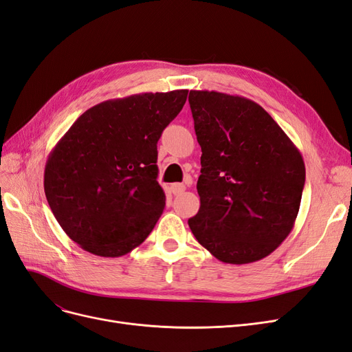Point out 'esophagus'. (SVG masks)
Returning a JSON list of instances; mask_svg holds the SVG:
<instances>
[{
    "instance_id": "1",
    "label": "esophagus",
    "mask_w": 352,
    "mask_h": 352,
    "mask_svg": "<svg viewBox=\"0 0 352 352\" xmlns=\"http://www.w3.org/2000/svg\"><path fill=\"white\" fill-rule=\"evenodd\" d=\"M170 189H172L173 195H180V194H182V192H185L186 186H185L184 184H173L172 186H170Z\"/></svg>"
}]
</instances>
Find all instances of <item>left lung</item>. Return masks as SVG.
Wrapping results in <instances>:
<instances>
[{"label": "left lung", "mask_w": 352, "mask_h": 352, "mask_svg": "<svg viewBox=\"0 0 352 352\" xmlns=\"http://www.w3.org/2000/svg\"><path fill=\"white\" fill-rule=\"evenodd\" d=\"M201 146V206L188 220L197 241L229 264L267 257L289 235L305 184L301 153L261 105L190 91Z\"/></svg>", "instance_id": "obj_1"}]
</instances>
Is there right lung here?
<instances>
[{"mask_svg":"<svg viewBox=\"0 0 352 352\" xmlns=\"http://www.w3.org/2000/svg\"><path fill=\"white\" fill-rule=\"evenodd\" d=\"M188 89L136 94L94 105L52 148L44 189L67 236L100 257L141 245L163 214L157 142Z\"/></svg>","mask_w":352,"mask_h":352,"instance_id":"right-lung-1","label":"right lung"}]
</instances>
